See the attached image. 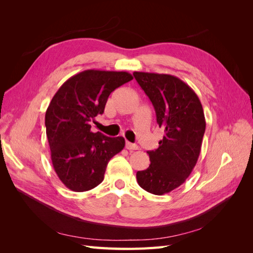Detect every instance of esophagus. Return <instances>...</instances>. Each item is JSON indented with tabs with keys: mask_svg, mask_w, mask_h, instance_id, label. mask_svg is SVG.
Listing matches in <instances>:
<instances>
[{
	"mask_svg": "<svg viewBox=\"0 0 253 253\" xmlns=\"http://www.w3.org/2000/svg\"><path fill=\"white\" fill-rule=\"evenodd\" d=\"M126 148L127 150H137V149H138V145L134 144V143H131L129 141H126Z\"/></svg>",
	"mask_w": 253,
	"mask_h": 253,
	"instance_id": "1",
	"label": "esophagus"
}]
</instances>
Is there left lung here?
<instances>
[{
	"instance_id": "left-lung-1",
	"label": "left lung",
	"mask_w": 253,
	"mask_h": 253,
	"mask_svg": "<svg viewBox=\"0 0 253 253\" xmlns=\"http://www.w3.org/2000/svg\"><path fill=\"white\" fill-rule=\"evenodd\" d=\"M151 100L164 137L155 151H148L150 166L136 174L138 185L163 195L186 181L200 156L206 120L195 91L172 75L133 73Z\"/></svg>"
}]
</instances>
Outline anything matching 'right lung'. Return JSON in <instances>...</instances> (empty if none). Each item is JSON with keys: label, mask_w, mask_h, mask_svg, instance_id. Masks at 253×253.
Returning <instances> with one entry per match:
<instances>
[{"label": "right lung", "mask_w": 253, "mask_h": 253, "mask_svg": "<svg viewBox=\"0 0 253 253\" xmlns=\"http://www.w3.org/2000/svg\"><path fill=\"white\" fill-rule=\"evenodd\" d=\"M133 79L126 72L87 70L58 89L45 114L50 157L58 177L75 192L94 189L104 178L110 159L125 148L121 136L90 131L113 90Z\"/></svg>", "instance_id": "1"}]
</instances>
